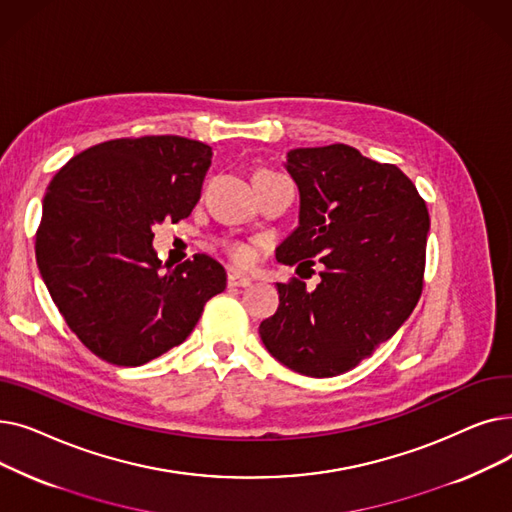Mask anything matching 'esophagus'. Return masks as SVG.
Wrapping results in <instances>:
<instances>
[{
  "label": "esophagus",
  "mask_w": 512,
  "mask_h": 512,
  "mask_svg": "<svg viewBox=\"0 0 512 512\" xmlns=\"http://www.w3.org/2000/svg\"><path fill=\"white\" fill-rule=\"evenodd\" d=\"M251 278L249 276H245V274H240V272H230L228 274V286H234V288H247V286H251Z\"/></svg>",
  "instance_id": "1"
}]
</instances>
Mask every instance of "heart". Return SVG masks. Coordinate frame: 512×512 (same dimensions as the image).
Segmentation results:
<instances>
[{
    "mask_svg": "<svg viewBox=\"0 0 512 512\" xmlns=\"http://www.w3.org/2000/svg\"><path fill=\"white\" fill-rule=\"evenodd\" d=\"M228 255L236 261V263H249L253 259V253L247 245H240V242H232V245H228Z\"/></svg>",
    "mask_w": 512,
    "mask_h": 512,
    "instance_id": "heart-1",
    "label": "heart"
}]
</instances>
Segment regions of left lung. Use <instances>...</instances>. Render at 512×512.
<instances>
[{
    "label": "left lung",
    "mask_w": 512,
    "mask_h": 512,
    "mask_svg": "<svg viewBox=\"0 0 512 512\" xmlns=\"http://www.w3.org/2000/svg\"><path fill=\"white\" fill-rule=\"evenodd\" d=\"M299 226L276 249L294 265H324L319 284H276L280 307L261 321L267 351L309 378L357 367L413 313L423 288L429 213L415 184L355 147L290 149ZM299 270V267H297Z\"/></svg>",
    "instance_id": "8db88e82"
}]
</instances>
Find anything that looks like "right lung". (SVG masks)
I'll return each instance as SVG.
<instances>
[{
  "label": "right lung",
  "instance_id": "right-lung-1",
  "mask_svg": "<svg viewBox=\"0 0 512 512\" xmlns=\"http://www.w3.org/2000/svg\"><path fill=\"white\" fill-rule=\"evenodd\" d=\"M211 147L184 137L99 143L53 176L37 265L68 328L99 359L139 367L193 332L226 288L224 267L195 255L164 272L153 226L191 215Z\"/></svg>",
  "mask_w": 512,
  "mask_h": 512
}]
</instances>
